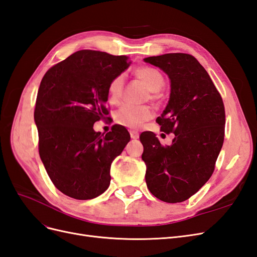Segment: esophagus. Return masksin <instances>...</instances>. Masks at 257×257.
Masks as SVG:
<instances>
[{
	"instance_id": "1",
	"label": "esophagus",
	"mask_w": 257,
	"mask_h": 257,
	"mask_svg": "<svg viewBox=\"0 0 257 257\" xmlns=\"http://www.w3.org/2000/svg\"><path fill=\"white\" fill-rule=\"evenodd\" d=\"M130 134H131L132 139H138L139 138V134H138V132H136V131H130Z\"/></svg>"
}]
</instances>
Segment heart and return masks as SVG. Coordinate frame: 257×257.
I'll use <instances>...</instances> for the list:
<instances>
[{
	"mask_svg": "<svg viewBox=\"0 0 257 257\" xmlns=\"http://www.w3.org/2000/svg\"><path fill=\"white\" fill-rule=\"evenodd\" d=\"M135 75L143 80L148 89L150 90V98L157 100L160 98L159 91L165 84V78L159 69L152 66H141L136 68ZM125 75L118 74L109 81L107 85V95L110 104H118L123 95ZM153 111L149 106H137L132 104H124L115 111L114 120L120 125L130 128L141 127L145 122L150 120Z\"/></svg>",
	"mask_w": 257,
	"mask_h": 257,
	"instance_id": "b5f03b06",
	"label": "heart"
}]
</instances>
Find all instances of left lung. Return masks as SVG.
<instances>
[{
    "mask_svg": "<svg viewBox=\"0 0 257 257\" xmlns=\"http://www.w3.org/2000/svg\"><path fill=\"white\" fill-rule=\"evenodd\" d=\"M145 62L164 71L170 79L168 104L157 122L174 133L163 146L152 132L141 135L146 183L157 198L176 204L197 193L214 172L225 134L222 96L199 62L188 53H166Z\"/></svg>",
    "mask_w": 257,
    "mask_h": 257,
    "instance_id": "8db88e82",
    "label": "left lung"
}]
</instances>
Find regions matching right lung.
<instances>
[{
	"instance_id": "obj_1",
	"label": "right lung",
	"mask_w": 257,
	"mask_h": 257,
	"mask_svg": "<svg viewBox=\"0 0 257 257\" xmlns=\"http://www.w3.org/2000/svg\"><path fill=\"white\" fill-rule=\"evenodd\" d=\"M128 65L125 56L79 50L43 77L34 110L38 152L54 186L69 197L95 198L110 184L111 163L131 137L118 124L105 136L93 124L108 118L107 85Z\"/></svg>"
}]
</instances>
